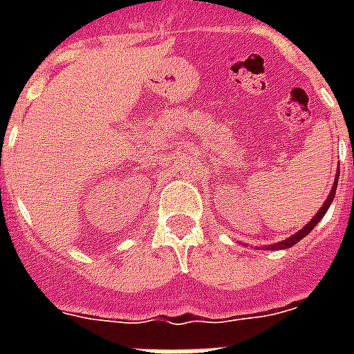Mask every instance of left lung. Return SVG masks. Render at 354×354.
Masks as SVG:
<instances>
[{"label":"left lung","instance_id":"1","mask_svg":"<svg viewBox=\"0 0 354 354\" xmlns=\"http://www.w3.org/2000/svg\"><path fill=\"white\" fill-rule=\"evenodd\" d=\"M338 171H340V169H338ZM338 176H340V172H336V180H335V183H333V189H330L329 196H327V200H325L324 205H322V209H319L318 213H316V215L313 216V218H310V222H308L307 226L303 227V230H299V232H297V233H294V235H292V236H288L286 241H281V242H277V244H274V246H268V248H272V250H285V248L294 246L296 242L301 241L303 236H307L308 233L313 232L314 226H316V224H318V222L322 221V218H324V216H325V213H327V209H329L330 202L335 200L336 187H338Z\"/></svg>","mask_w":354,"mask_h":354}]
</instances>
